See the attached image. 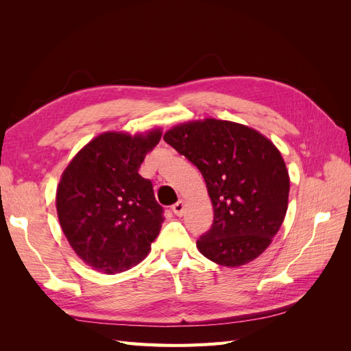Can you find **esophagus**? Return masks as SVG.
Here are the masks:
<instances>
[{"label":"esophagus","mask_w":351,"mask_h":351,"mask_svg":"<svg viewBox=\"0 0 351 351\" xmlns=\"http://www.w3.org/2000/svg\"><path fill=\"white\" fill-rule=\"evenodd\" d=\"M171 209H173V212H174L176 215L182 217V215L184 214V202H183V200H178L177 204H174V205L171 206Z\"/></svg>","instance_id":"1"}]
</instances>
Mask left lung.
I'll return each instance as SVG.
<instances>
[{
  "mask_svg": "<svg viewBox=\"0 0 351 351\" xmlns=\"http://www.w3.org/2000/svg\"><path fill=\"white\" fill-rule=\"evenodd\" d=\"M164 141L197 167L214 206V222L196 241L222 267L256 259L287 212L289 171L275 145L243 124L206 119L173 127Z\"/></svg>",
  "mask_w": 351,
  "mask_h": 351,
  "instance_id": "8db88e82",
  "label": "left lung"
}]
</instances>
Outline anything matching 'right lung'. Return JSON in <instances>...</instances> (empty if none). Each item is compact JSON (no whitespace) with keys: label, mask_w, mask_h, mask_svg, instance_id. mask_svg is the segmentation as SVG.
Listing matches in <instances>:
<instances>
[{"label":"right lung","mask_w":351,"mask_h":351,"mask_svg":"<svg viewBox=\"0 0 351 351\" xmlns=\"http://www.w3.org/2000/svg\"><path fill=\"white\" fill-rule=\"evenodd\" d=\"M161 134H99L62 173L57 189L60 224L73 250L93 269L110 275L130 269L158 237L164 209L139 168Z\"/></svg>","instance_id":"add662e5"}]
</instances>
